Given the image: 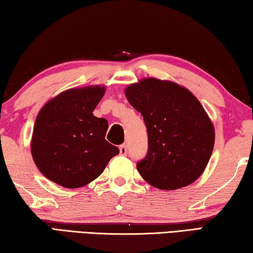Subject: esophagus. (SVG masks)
<instances>
[{
    "label": "esophagus",
    "instance_id": "34e87169",
    "mask_svg": "<svg viewBox=\"0 0 253 253\" xmlns=\"http://www.w3.org/2000/svg\"><path fill=\"white\" fill-rule=\"evenodd\" d=\"M119 154H121L122 156L127 155V146H126V145H121V147H119Z\"/></svg>",
    "mask_w": 253,
    "mask_h": 253
}]
</instances>
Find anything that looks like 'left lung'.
<instances>
[{
  "label": "left lung",
  "mask_w": 253,
  "mask_h": 253,
  "mask_svg": "<svg viewBox=\"0 0 253 253\" xmlns=\"http://www.w3.org/2000/svg\"><path fill=\"white\" fill-rule=\"evenodd\" d=\"M125 95L147 128V155L137 163L142 177L169 191L196 181L215 139L213 124L198 98L182 85L155 78L129 84Z\"/></svg>",
  "instance_id": "obj_1"
}]
</instances>
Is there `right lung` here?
Wrapping results in <instances>:
<instances>
[{
  "mask_svg": "<svg viewBox=\"0 0 253 253\" xmlns=\"http://www.w3.org/2000/svg\"><path fill=\"white\" fill-rule=\"evenodd\" d=\"M104 85L72 88L42 107L34 124L31 153L44 176L67 188L87 185L119 153L105 139L108 122L92 111Z\"/></svg>",
  "mask_w": 253,
  "mask_h": 253,
  "instance_id": "1",
  "label": "right lung"
}]
</instances>
